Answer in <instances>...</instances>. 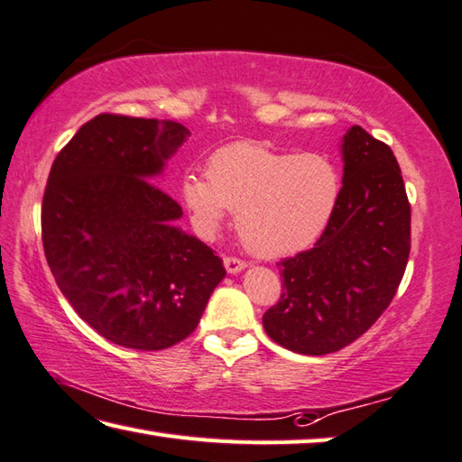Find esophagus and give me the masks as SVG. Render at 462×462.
Masks as SVG:
<instances>
[{
	"instance_id": "obj_1",
	"label": "esophagus",
	"mask_w": 462,
	"mask_h": 462,
	"mask_svg": "<svg viewBox=\"0 0 462 462\" xmlns=\"http://www.w3.org/2000/svg\"><path fill=\"white\" fill-rule=\"evenodd\" d=\"M224 266H226V271H228L230 274H236L240 271H245L246 263L242 258H238V256H226L224 258Z\"/></svg>"
}]
</instances>
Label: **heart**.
<instances>
[{
    "mask_svg": "<svg viewBox=\"0 0 462 462\" xmlns=\"http://www.w3.org/2000/svg\"><path fill=\"white\" fill-rule=\"evenodd\" d=\"M180 191L199 230L216 232L230 209L242 245L271 258L299 253L321 236L337 206L341 175L323 153L240 141L209 155L206 178L183 175Z\"/></svg>",
    "mask_w": 462,
    "mask_h": 462,
    "instance_id": "b5f03b06",
    "label": "heart"
}]
</instances>
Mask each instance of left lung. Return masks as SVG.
<instances>
[{"label":"left lung","mask_w":462,"mask_h":462,"mask_svg":"<svg viewBox=\"0 0 462 462\" xmlns=\"http://www.w3.org/2000/svg\"><path fill=\"white\" fill-rule=\"evenodd\" d=\"M343 188L313 248L282 258L268 337L303 356L339 351L388 309L410 256V204L392 149L354 125L341 143Z\"/></svg>","instance_id":"left-lung-1"}]
</instances>
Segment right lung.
<instances>
[{"label":"right lung","mask_w":462,"mask_h":462,"mask_svg":"<svg viewBox=\"0 0 462 462\" xmlns=\"http://www.w3.org/2000/svg\"><path fill=\"white\" fill-rule=\"evenodd\" d=\"M189 129L103 113L56 155L42 199V245L58 289L116 346L157 351L194 333L224 279L222 258L175 220L153 178Z\"/></svg>","instance_id":"1"}]
</instances>
